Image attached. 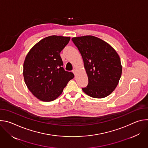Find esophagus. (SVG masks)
I'll list each match as a JSON object with an SVG mask.
<instances>
[{
  "label": "esophagus",
  "instance_id": "obj_1",
  "mask_svg": "<svg viewBox=\"0 0 148 148\" xmlns=\"http://www.w3.org/2000/svg\"><path fill=\"white\" fill-rule=\"evenodd\" d=\"M73 73L74 74H75V73H76V70L74 69V70H73Z\"/></svg>",
  "mask_w": 148,
  "mask_h": 148
}]
</instances>
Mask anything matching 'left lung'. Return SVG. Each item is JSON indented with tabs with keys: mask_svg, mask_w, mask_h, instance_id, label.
Instances as JSON below:
<instances>
[{
	"mask_svg": "<svg viewBox=\"0 0 148 148\" xmlns=\"http://www.w3.org/2000/svg\"><path fill=\"white\" fill-rule=\"evenodd\" d=\"M72 41L79 51L88 84L82 88L88 95L102 98L116 87L122 74L120 58L116 51L103 40L92 36L73 37Z\"/></svg>",
	"mask_w": 148,
	"mask_h": 148,
	"instance_id": "left-lung-1",
	"label": "left lung"
}]
</instances>
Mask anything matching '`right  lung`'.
I'll use <instances>...</instances> for the list:
<instances>
[{
    "label": "right lung",
    "mask_w": 148,
    "mask_h": 148,
    "mask_svg": "<svg viewBox=\"0 0 148 148\" xmlns=\"http://www.w3.org/2000/svg\"><path fill=\"white\" fill-rule=\"evenodd\" d=\"M69 37L51 36L41 40L29 51L23 64V76L30 91L43 101H52L74 77L63 68L60 52Z\"/></svg>",
    "instance_id": "1"
}]
</instances>
